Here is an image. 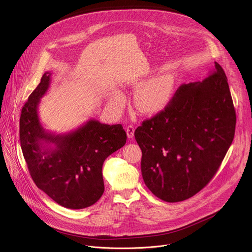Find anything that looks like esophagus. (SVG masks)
<instances>
[{
    "mask_svg": "<svg viewBox=\"0 0 252 252\" xmlns=\"http://www.w3.org/2000/svg\"><path fill=\"white\" fill-rule=\"evenodd\" d=\"M134 129H135L134 126H131V125H129L128 126H126V134H127L128 138H132V137H133V135H134Z\"/></svg>",
    "mask_w": 252,
    "mask_h": 252,
    "instance_id": "34e87169",
    "label": "esophagus"
}]
</instances>
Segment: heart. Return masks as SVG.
<instances>
[{
  "label": "heart",
  "instance_id": "obj_1",
  "mask_svg": "<svg viewBox=\"0 0 252 252\" xmlns=\"http://www.w3.org/2000/svg\"><path fill=\"white\" fill-rule=\"evenodd\" d=\"M174 87V81L170 76H160L143 85L135 94V104L138 110L146 113H157L169 102ZM111 103L121 106L125 102L122 94L116 92L110 97Z\"/></svg>",
  "mask_w": 252,
  "mask_h": 252
}]
</instances>
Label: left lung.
<instances>
[{"instance_id":"left-lung-1","label":"left lung","mask_w":252,"mask_h":252,"mask_svg":"<svg viewBox=\"0 0 252 252\" xmlns=\"http://www.w3.org/2000/svg\"><path fill=\"white\" fill-rule=\"evenodd\" d=\"M236 115L223 68L184 84L164 110L134 131L146 186L167 202L201 190L219 170L234 137Z\"/></svg>"}]
</instances>
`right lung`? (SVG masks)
<instances>
[{
	"label": "right lung",
	"mask_w": 252,
	"mask_h": 252,
	"mask_svg": "<svg viewBox=\"0 0 252 252\" xmlns=\"http://www.w3.org/2000/svg\"><path fill=\"white\" fill-rule=\"evenodd\" d=\"M51 75L50 71L43 75L22 109V152L40 189L63 207L86 208L102 195L103 161L126 145V132L120 124L110 126L95 120L68 133L47 132L40 123L38 106L50 87Z\"/></svg>",
	"instance_id": "right-lung-1"
}]
</instances>
